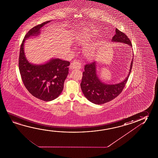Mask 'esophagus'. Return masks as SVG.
I'll use <instances>...</instances> for the list:
<instances>
[{
    "label": "esophagus",
    "instance_id": "1",
    "mask_svg": "<svg viewBox=\"0 0 158 158\" xmlns=\"http://www.w3.org/2000/svg\"><path fill=\"white\" fill-rule=\"evenodd\" d=\"M81 67V65L80 64V62L78 61V60H74L73 62L71 63L70 65V69H80Z\"/></svg>",
    "mask_w": 158,
    "mask_h": 158
}]
</instances>
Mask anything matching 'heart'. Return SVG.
<instances>
[{
    "instance_id": "heart-1",
    "label": "heart",
    "mask_w": 158,
    "mask_h": 158,
    "mask_svg": "<svg viewBox=\"0 0 158 158\" xmlns=\"http://www.w3.org/2000/svg\"><path fill=\"white\" fill-rule=\"evenodd\" d=\"M94 36V32L90 30H83L77 34L76 36V42L79 44H86L83 48V53L86 58L89 59L93 58L95 56L98 49L100 42H95L88 44Z\"/></svg>"
}]
</instances>
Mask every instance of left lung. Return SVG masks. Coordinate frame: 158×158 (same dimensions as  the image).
I'll use <instances>...</instances> for the list:
<instances>
[{"mask_svg":"<svg viewBox=\"0 0 158 158\" xmlns=\"http://www.w3.org/2000/svg\"><path fill=\"white\" fill-rule=\"evenodd\" d=\"M111 42H119L128 44L132 47L131 42L127 35L116 29V34L112 39ZM133 60L130 65L129 73L124 80L114 84L104 83L98 78L96 70V62L88 63L84 67L82 80L80 84L81 89L86 98L92 103L101 105L111 101L119 95L123 89L131 72Z\"/></svg>","mask_w":158,"mask_h":158,"instance_id":"8db88e82","label":"left lung"}]
</instances>
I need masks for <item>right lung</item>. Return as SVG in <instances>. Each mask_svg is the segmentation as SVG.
Masks as SVG:
<instances>
[{"mask_svg":"<svg viewBox=\"0 0 158 158\" xmlns=\"http://www.w3.org/2000/svg\"><path fill=\"white\" fill-rule=\"evenodd\" d=\"M51 21L35 26L26 34L19 58V70L24 85L32 95L44 101L53 100L62 92L70 62L60 58H51L44 64H32L27 60L23 47L26 40L39 36L41 29Z\"/></svg>","mask_w":158,"mask_h":158,"instance_id":"obj_1","label":"right lung"}]
</instances>
